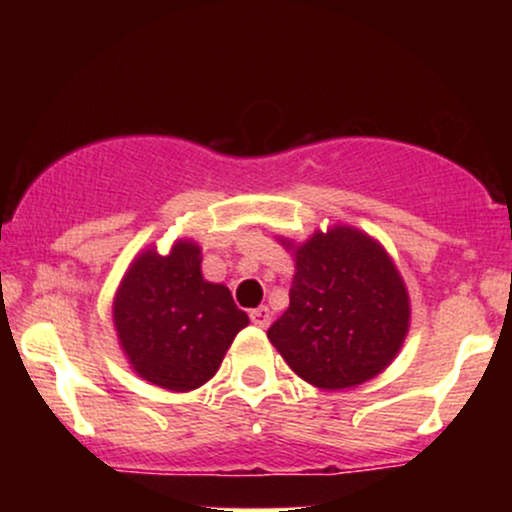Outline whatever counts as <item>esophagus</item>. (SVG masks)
Returning <instances> with one entry per match:
<instances>
[{"label":"esophagus","instance_id":"1","mask_svg":"<svg viewBox=\"0 0 512 512\" xmlns=\"http://www.w3.org/2000/svg\"><path fill=\"white\" fill-rule=\"evenodd\" d=\"M250 320H252V325H257V327H269V322H272V313H269V308L267 305H260V308H255V310H250Z\"/></svg>","mask_w":512,"mask_h":512}]
</instances>
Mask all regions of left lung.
I'll return each instance as SVG.
<instances>
[{"mask_svg":"<svg viewBox=\"0 0 512 512\" xmlns=\"http://www.w3.org/2000/svg\"><path fill=\"white\" fill-rule=\"evenodd\" d=\"M407 330V289L387 252L334 226L296 250L289 308L267 337L310 385L344 390L378 375Z\"/></svg>","mask_w":512,"mask_h":512,"instance_id":"obj_1","label":"left lung"}]
</instances>
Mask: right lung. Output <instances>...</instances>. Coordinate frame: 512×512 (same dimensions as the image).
<instances>
[{"mask_svg":"<svg viewBox=\"0 0 512 512\" xmlns=\"http://www.w3.org/2000/svg\"><path fill=\"white\" fill-rule=\"evenodd\" d=\"M199 248L178 243L170 255L146 250L115 296V327L132 368L173 392L204 385L219 370L248 315L231 291L199 272Z\"/></svg>","mask_w":512,"mask_h":512,"instance_id":"right-lung-1","label":"right lung"}]
</instances>
